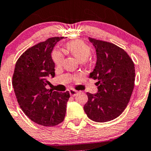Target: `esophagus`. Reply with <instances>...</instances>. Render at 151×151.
Wrapping results in <instances>:
<instances>
[{"label":"esophagus","mask_w":151,"mask_h":151,"mask_svg":"<svg viewBox=\"0 0 151 151\" xmlns=\"http://www.w3.org/2000/svg\"><path fill=\"white\" fill-rule=\"evenodd\" d=\"M69 92H70V94L72 97H75V96L77 95L78 93V91H76V90H74V89H70Z\"/></svg>","instance_id":"esophagus-1"}]
</instances>
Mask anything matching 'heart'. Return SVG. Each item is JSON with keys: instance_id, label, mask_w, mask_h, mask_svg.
Listing matches in <instances>:
<instances>
[{"instance_id": "obj_1", "label": "heart", "mask_w": 151, "mask_h": 151, "mask_svg": "<svg viewBox=\"0 0 151 151\" xmlns=\"http://www.w3.org/2000/svg\"><path fill=\"white\" fill-rule=\"evenodd\" d=\"M66 50L76 57L81 62H86L91 55V49L82 41H70L66 44ZM53 62L56 65H62L63 55L59 50H54L52 53Z\"/></svg>"}]
</instances>
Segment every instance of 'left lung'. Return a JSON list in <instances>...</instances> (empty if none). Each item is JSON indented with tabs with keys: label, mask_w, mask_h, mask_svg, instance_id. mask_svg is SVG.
Instances as JSON below:
<instances>
[{
	"label": "left lung",
	"mask_w": 151,
	"mask_h": 151,
	"mask_svg": "<svg viewBox=\"0 0 151 151\" xmlns=\"http://www.w3.org/2000/svg\"><path fill=\"white\" fill-rule=\"evenodd\" d=\"M97 53V63L89 78L97 80V94L87 92L83 109L96 122H107L127 108L134 86V64L128 54L110 42L88 38Z\"/></svg>",
	"instance_id": "8db88e82"
}]
</instances>
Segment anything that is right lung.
Segmentation results:
<instances>
[{"label":"right lung","instance_id":"right-lung-1","mask_svg":"<svg viewBox=\"0 0 151 151\" xmlns=\"http://www.w3.org/2000/svg\"><path fill=\"white\" fill-rule=\"evenodd\" d=\"M64 37H54L29 48L18 59L12 77L17 102L24 114L33 122L54 127L63 122L69 91L59 93L46 88V77L55 76L51 53Z\"/></svg>","mask_w":151,"mask_h":151}]
</instances>
